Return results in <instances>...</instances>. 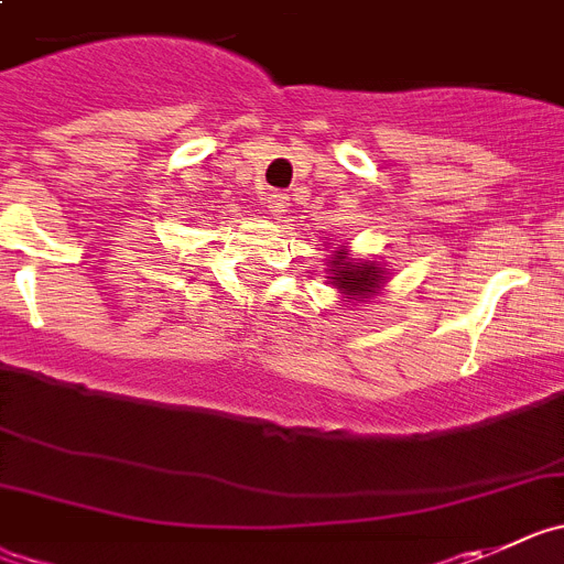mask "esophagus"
I'll return each mask as SVG.
<instances>
[{"label": "esophagus", "mask_w": 564, "mask_h": 564, "mask_svg": "<svg viewBox=\"0 0 564 564\" xmlns=\"http://www.w3.org/2000/svg\"><path fill=\"white\" fill-rule=\"evenodd\" d=\"M267 208L272 210V217H283L289 210V197L281 192H272L270 197H267Z\"/></svg>", "instance_id": "1"}]
</instances>
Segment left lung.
<instances>
[{"label": "left lung", "instance_id": "8db88e82", "mask_svg": "<svg viewBox=\"0 0 564 564\" xmlns=\"http://www.w3.org/2000/svg\"><path fill=\"white\" fill-rule=\"evenodd\" d=\"M328 245H334V241H328ZM325 261H328V270H325L328 272V283L341 294V303L347 308L378 297L389 281V272L381 261L356 258L354 252L347 250V245H336Z\"/></svg>", "mask_w": 564, "mask_h": 564}]
</instances>
